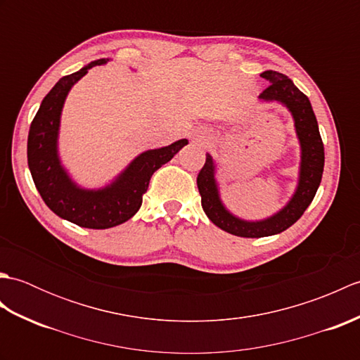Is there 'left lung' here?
Segmentation results:
<instances>
[{"instance_id": "left-lung-1", "label": "left lung", "mask_w": 360, "mask_h": 360, "mask_svg": "<svg viewBox=\"0 0 360 360\" xmlns=\"http://www.w3.org/2000/svg\"><path fill=\"white\" fill-rule=\"evenodd\" d=\"M262 77L271 83L259 98L263 101H277L286 105L292 112L295 122V131L300 139L302 147V165L298 187L288 202L285 209H281L277 215L257 223H249L229 213L223 202L219 201L218 187L215 181V165L210 155H205V164L198 173L196 184L201 195V205L213 224L236 236L244 238H262L286 231L300 218L308 205L316 196L320 186L325 165V150L320 137L316 114L312 111L309 98L298 89L292 80L285 74L277 71H264Z\"/></svg>"}]
</instances>
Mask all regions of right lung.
<instances>
[{"label":"right lung","instance_id":"1","mask_svg":"<svg viewBox=\"0 0 360 360\" xmlns=\"http://www.w3.org/2000/svg\"><path fill=\"white\" fill-rule=\"evenodd\" d=\"M105 62V58L96 60L60 79L43 98L27 136V165L44 204L60 218L86 229H110L134 217L153 173L187 145V139H181L168 147L142 153L111 186L102 190H83L74 184L57 155L60 114L74 83L91 68Z\"/></svg>","mask_w":360,"mask_h":360}]
</instances>
